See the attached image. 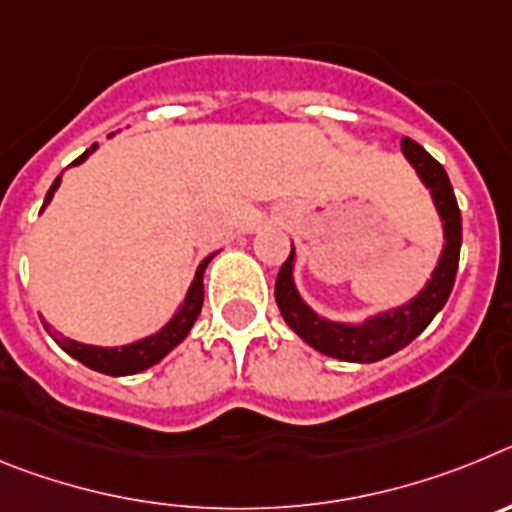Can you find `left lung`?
I'll use <instances>...</instances> for the list:
<instances>
[{"mask_svg": "<svg viewBox=\"0 0 512 512\" xmlns=\"http://www.w3.org/2000/svg\"><path fill=\"white\" fill-rule=\"evenodd\" d=\"M400 146L405 158L415 166L418 176L423 179L425 187L431 189L438 215L443 220V233H446V246H443L441 261H438L431 282L425 284L423 292L415 300H410L408 305L382 312L377 318L364 320L361 325H343L318 318L300 300L295 282H292L295 248H292L289 259L284 261L277 274L274 297H277L282 318L287 320L289 328L295 330L302 341L310 343L320 354L333 356V359L369 364V361H379L397 354L400 348L408 346L410 341H415L428 328V323L446 305L451 289H454L461 248V212L459 205H456L454 189H451L449 176H446L443 166L420 143H415L413 138H402Z\"/></svg>", "mask_w": 512, "mask_h": 512, "instance_id": "1", "label": "left lung"}]
</instances>
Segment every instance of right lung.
<instances>
[{"mask_svg":"<svg viewBox=\"0 0 512 512\" xmlns=\"http://www.w3.org/2000/svg\"><path fill=\"white\" fill-rule=\"evenodd\" d=\"M94 148H97V143L81 153V156L76 158L71 166H79L81 161H87V156L94 151ZM58 184H61V176H58L56 182L51 184V189H48V194H45L43 207L51 202V197H53V192L58 189ZM210 259L202 261L200 269H197V274H194V282H192V287H189L187 297H184L182 307L176 310V315L164 325V328L158 330L156 336H148V338H143V341H135V343H130V346H120V348L87 346V343H76V341H71V338H56V343L63 348V351H66V354H71L74 359H79L84 366H89V369H94V372L110 374V377H128V374H138V372H143V369H148V366L158 364V361L169 354L171 348L179 346V343L187 338V333L192 330L194 320H197V315H200L202 302H205V284H202V277H205V269H207V264H210ZM45 328H48V325H45Z\"/></svg>","mask_w":512,"mask_h":512,"instance_id":"1","label":"right lung"}]
</instances>
